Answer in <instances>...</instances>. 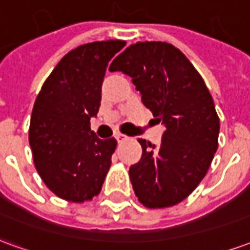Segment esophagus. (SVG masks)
Returning <instances> with one entry per match:
<instances>
[{
  "mask_svg": "<svg viewBox=\"0 0 250 250\" xmlns=\"http://www.w3.org/2000/svg\"><path fill=\"white\" fill-rule=\"evenodd\" d=\"M115 138H116V141L118 142H122L125 141V139H127V136H125V134H120V132H116V134H115Z\"/></svg>",
  "mask_w": 250,
  "mask_h": 250,
  "instance_id": "1",
  "label": "esophagus"
}]
</instances>
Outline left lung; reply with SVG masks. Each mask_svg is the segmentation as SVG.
<instances>
[{"mask_svg":"<svg viewBox=\"0 0 250 250\" xmlns=\"http://www.w3.org/2000/svg\"><path fill=\"white\" fill-rule=\"evenodd\" d=\"M109 71L128 75L166 127L161 146L139 139L142 158L130 167L135 195L150 209L179 204L204 179L218 147L220 119L204 79L178 48L162 41L132 44Z\"/></svg>","mask_w":250,"mask_h":250,"instance_id":"left-lung-1","label":"left lung"}]
</instances>
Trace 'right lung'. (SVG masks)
<instances>
[{"mask_svg": "<svg viewBox=\"0 0 250 250\" xmlns=\"http://www.w3.org/2000/svg\"><path fill=\"white\" fill-rule=\"evenodd\" d=\"M125 45L95 41L68 52L36 98L29 145L37 173L59 198L82 204L102 190L116 141L99 139L89 120L98 115L109 60Z\"/></svg>", "mask_w": 250, "mask_h": 250, "instance_id": "1", "label": "right lung"}]
</instances>
